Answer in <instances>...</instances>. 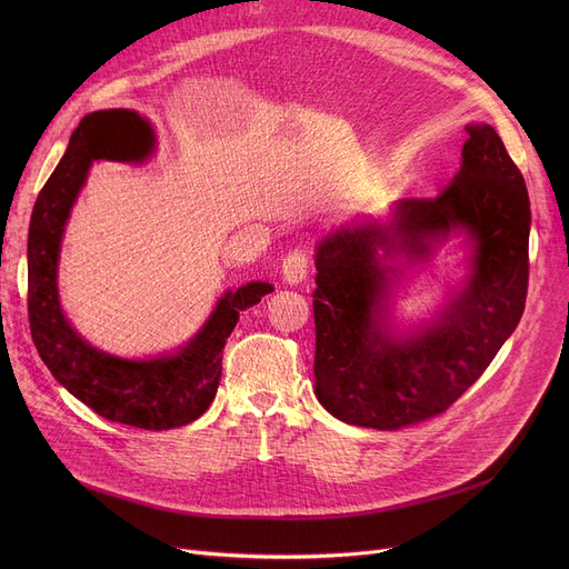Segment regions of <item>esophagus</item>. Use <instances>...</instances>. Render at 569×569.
<instances>
[{
	"label": "esophagus",
	"instance_id": "1",
	"mask_svg": "<svg viewBox=\"0 0 569 569\" xmlns=\"http://www.w3.org/2000/svg\"><path fill=\"white\" fill-rule=\"evenodd\" d=\"M283 281L290 286L302 283L309 274V256L305 251H290L281 264Z\"/></svg>",
	"mask_w": 569,
	"mask_h": 569
}]
</instances>
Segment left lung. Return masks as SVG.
<instances>
[{
	"instance_id": "left-lung-1",
	"label": "left lung",
	"mask_w": 569,
	"mask_h": 569,
	"mask_svg": "<svg viewBox=\"0 0 569 569\" xmlns=\"http://www.w3.org/2000/svg\"><path fill=\"white\" fill-rule=\"evenodd\" d=\"M461 168L436 198H403L387 223L327 234L316 249V397L346 425L397 431L450 408L485 373L521 320L530 200L489 124H468ZM452 231L471 239V274L431 326L397 338L386 320L381 260L413 261Z\"/></svg>"
}]
</instances>
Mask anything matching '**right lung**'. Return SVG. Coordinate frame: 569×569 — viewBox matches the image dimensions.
<instances>
[{
	"label": "right lung",
	"instance_id": "add662e5",
	"mask_svg": "<svg viewBox=\"0 0 569 569\" xmlns=\"http://www.w3.org/2000/svg\"><path fill=\"white\" fill-rule=\"evenodd\" d=\"M152 149V129L133 110H99L82 117L29 221L27 311L34 346L59 385L110 422L163 431L198 420L214 401L223 346L239 313L274 288L251 281L234 292L228 290L184 348L154 360H122L82 341L57 295V260L71 207L97 159L142 161Z\"/></svg>",
	"mask_w": 569,
	"mask_h": 569
}]
</instances>
